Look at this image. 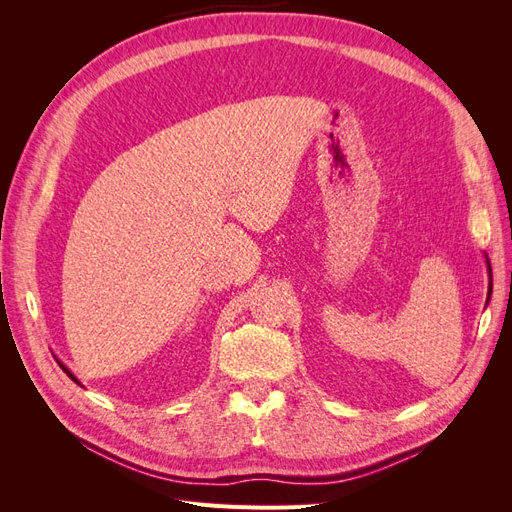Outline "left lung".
<instances>
[{"instance_id": "1", "label": "left lung", "mask_w": 512, "mask_h": 512, "mask_svg": "<svg viewBox=\"0 0 512 512\" xmlns=\"http://www.w3.org/2000/svg\"><path fill=\"white\" fill-rule=\"evenodd\" d=\"M491 271V269H489ZM489 294H491V284H489Z\"/></svg>"}]
</instances>
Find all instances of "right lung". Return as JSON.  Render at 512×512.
<instances>
[{
  "label": "right lung",
  "mask_w": 512,
  "mask_h": 512,
  "mask_svg": "<svg viewBox=\"0 0 512 512\" xmlns=\"http://www.w3.org/2000/svg\"><path fill=\"white\" fill-rule=\"evenodd\" d=\"M61 369H64V371H66V374H68V376H70V378H72V380H74V382H79V380H76V378H74V376H72V374H70V371H68V369H66V367H64V365H61Z\"/></svg>",
  "instance_id": "1"
}]
</instances>
